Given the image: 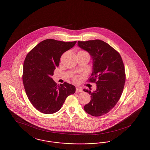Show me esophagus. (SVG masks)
Segmentation results:
<instances>
[{
	"instance_id": "obj_1",
	"label": "esophagus",
	"mask_w": 150,
	"mask_h": 150,
	"mask_svg": "<svg viewBox=\"0 0 150 150\" xmlns=\"http://www.w3.org/2000/svg\"><path fill=\"white\" fill-rule=\"evenodd\" d=\"M83 92V90L81 88H79V87H77L76 88V93H79V92Z\"/></svg>"
}]
</instances>
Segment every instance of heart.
Wrapping results in <instances>:
<instances>
[{
  "label": "heart",
  "mask_w": 150,
  "mask_h": 150,
  "mask_svg": "<svg viewBox=\"0 0 150 150\" xmlns=\"http://www.w3.org/2000/svg\"><path fill=\"white\" fill-rule=\"evenodd\" d=\"M79 52H86L83 51V50H80V51ZM74 80L75 81H78V77H75V78H74Z\"/></svg>",
  "instance_id": "heart-1"
}]
</instances>
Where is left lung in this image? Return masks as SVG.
<instances>
[{
	"instance_id": "8db88e82",
	"label": "left lung",
	"mask_w": 150,
	"mask_h": 150,
	"mask_svg": "<svg viewBox=\"0 0 150 150\" xmlns=\"http://www.w3.org/2000/svg\"><path fill=\"white\" fill-rule=\"evenodd\" d=\"M78 46L93 59V71L89 81L97 84L96 91H83L91 95L84 107L93 116H100L110 111L121 97L125 82L124 63L119 53L108 44L98 39L78 41Z\"/></svg>"
}]
</instances>
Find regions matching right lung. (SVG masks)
<instances>
[{"label": "right lung", "mask_w": 150, "mask_h": 150, "mask_svg": "<svg viewBox=\"0 0 150 150\" xmlns=\"http://www.w3.org/2000/svg\"><path fill=\"white\" fill-rule=\"evenodd\" d=\"M76 43L46 39L37 44L25 58L22 75L25 90L33 106L43 114L56 112L66 98L75 92V86L66 82L57 86L51 76L58 67L62 54Z\"/></svg>", "instance_id": "right-lung-1"}]
</instances>
